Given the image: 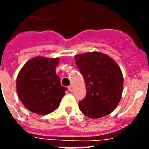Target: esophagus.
I'll list each match as a JSON object with an SVG mask.
<instances>
[{"label":"esophagus","instance_id":"esophagus-1","mask_svg":"<svg viewBox=\"0 0 149 149\" xmlns=\"http://www.w3.org/2000/svg\"><path fill=\"white\" fill-rule=\"evenodd\" d=\"M68 88H69V91H71V92L73 91V87H72V85H69V87H68Z\"/></svg>","mask_w":149,"mask_h":149}]
</instances>
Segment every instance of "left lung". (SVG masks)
Returning <instances> with one entry per match:
<instances>
[{
    "instance_id": "obj_1",
    "label": "left lung",
    "mask_w": 149,
    "mask_h": 149,
    "mask_svg": "<svg viewBox=\"0 0 149 149\" xmlns=\"http://www.w3.org/2000/svg\"><path fill=\"white\" fill-rule=\"evenodd\" d=\"M75 60L87 89L85 98L79 102L80 111L91 118L111 114L122 97L123 77L119 66L100 52L77 55Z\"/></svg>"
}]
</instances>
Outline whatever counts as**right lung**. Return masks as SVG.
I'll return each mask as SVG.
<instances>
[{
    "label": "right lung",
    "instance_id": "obj_1",
    "mask_svg": "<svg viewBox=\"0 0 149 149\" xmlns=\"http://www.w3.org/2000/svg\"><path fill=\"white\" fill-rule=\"evenodd\" d=\"M58 58L36 57L25 64L16 80L19 100L30 111L48 114L59 107L67 88L61 86L55 69Z\"/></svg>",
    "mask_w": 149,
    "mask_h": 149
}]
</instances>
